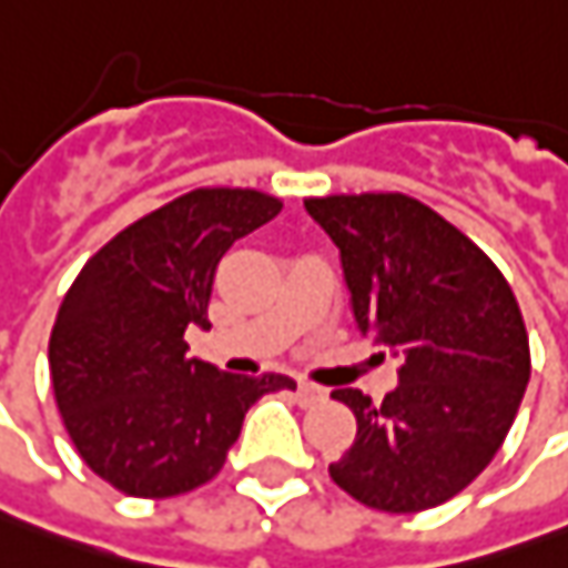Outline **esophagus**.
Instances as JSON below:
<instances>
[{"label": "esophagus", "instance_id": "esophagus-1", "mask_svg": "<svg viewBox=\"0 0 568 568\" xmlns=\"http://www.w3.org/2000/svg\"><path fill=\"white\" fill-rule=\"evenodd\" d=\"M296 402L303 404V407L325 402V388L316 385V382H296Z\"/></svg>", "mask_w": 568, "mask_h": 568}]
</instances>
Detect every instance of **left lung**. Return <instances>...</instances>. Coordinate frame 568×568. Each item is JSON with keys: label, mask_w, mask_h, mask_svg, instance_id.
<instances>
[{"label": "left lung", "mask_w": 568, "mask_h": 568, "mask_svg": "<svg viewBox=\"0 0 568 568\" xmlns=\"http://www.w3.org/2000/svg\"><path fill=\"white\" fill-rule=\"evenodd\" d=\"M306 211L341 250L357 328L402 357L379 404L332 392L354 410L357 439L328 474L379 513L443 506L490 465L531 379L513 287L477 243L402 192L306 199Z\"/></svg>", "instance_id": "1"}]
</instances>
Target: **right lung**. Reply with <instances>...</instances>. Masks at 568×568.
Here are the masks:
<instances>
[{"mask_svg": "<svg viewBox=\"0 0 568 568\" xmlns=\"http://www.w3.org/2000/svg\"><path fill=\"white\" fill-rule=\"evenodd\" d=\"M281 211L258 189H192L120 230L72 281L50 335L55 407L84 465L139 499L207 484L281 373L236 376L189 357L224 252Z\"/></svg>", "mask_w": 568, "mask_h": 568, "instance_id": "add662e5", "label": "right lung"}]
</instances>
